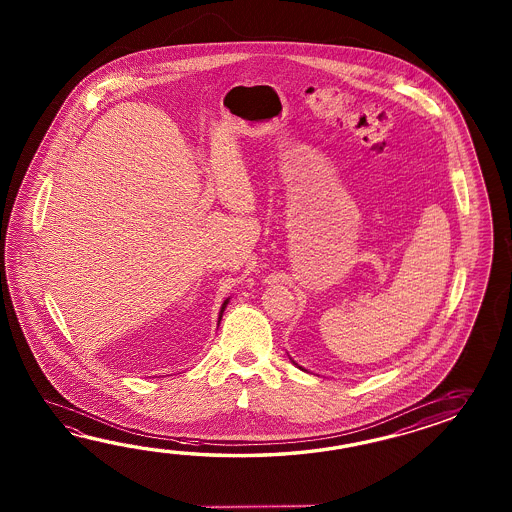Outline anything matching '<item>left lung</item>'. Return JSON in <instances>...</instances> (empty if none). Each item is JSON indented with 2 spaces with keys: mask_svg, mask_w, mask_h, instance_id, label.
I'll list each match as a JSON object with an SVG mask.
<instances>
[{
  "mask_svg": "<svg viewBox=\"0 0 512 512\" xmlns=\"http://www.w3.org/2000/svg\"><path fill=\"white\" fill-rule=\"evenodd\" d=\"M296 366H298V364H296ZM298 368H300V366H298Z\"/></svg>",
  "mask_w": 512,
  "mask_h": 512,
  "instance_id": "left-lung-1",
  "label": "left lung"
}]
</instances>
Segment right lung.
<instances>
[{
    "label": "right lung",
    "instance_id": "obj_1",
    "mask_svg": "<svg viewBox=\"0 0 512 512\" xmlns=\"http://www.w3.org/2000/svg\"><path fill=\"white\" fill-rule=\"evenodd\" d=\"M227 304H229V300H225V302H223V305H221V311H219V322H221V316H223V311H225V307H227Z\"/></svg>",
    "mask_w": 512,
    "mask_h": 512
}]
</instances>
